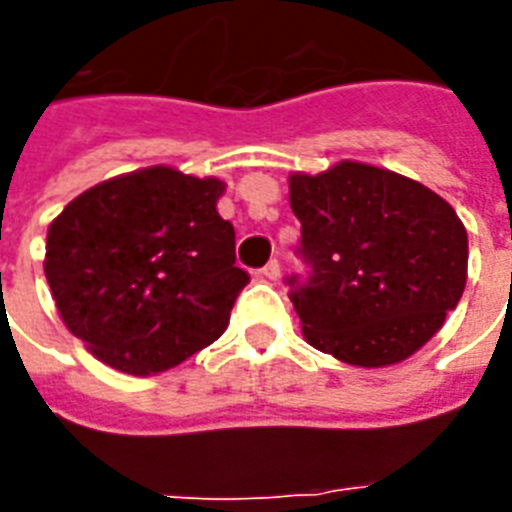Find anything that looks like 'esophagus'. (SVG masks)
<instances>
[{"label": "esophagus", "mask_w": 512, "mask_h": 512, "mask_svg": "<svg viewBox=\"0 0 512 512\" xmlns=\"http://www.w3.org/2000/svg\"><path fill=\"white\" fill-rule=\"evenodd\" d=\"M263 279H268V281H276L281 276V265H279V260H271V263L265 265L263 271Z\"/></svg>", "instance_id": "1"}]
</instances>
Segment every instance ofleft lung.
I'll use <instances>...</instances> for the list:
<instances>
[{
	"instance_id": "1",
	"label": "left lung",
	"mask_w": 512,
	"mask_h": 512,
	"mask_svg": "<svg viewBox=\"0 0 512 512\" xmlns=\"http://www.w3.org/2000/svg\"><path fill=\"white\" fill-rule=\"evenodd\" d=\"M303 225L289 300L313 348L345 364L390 366L420 350L468 281V231L438 193L372 164L289 175Z\"/></svg>"
}]
</instances>
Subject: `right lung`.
I'll return each instance as SVG.
<instances>
[{"label":"right lung","instance_id":"obj_1","mask_svg":"<svg viewBox=\"0 0 512 512\" xmlns=\"http://www.w3.org/2000/svg\"><path fill=\"white\" fill-rule=\"evenodd\" d=\"M223 191L217 177L159 164L98 183L52 220L44 276L92 356L146 377L223 335L249 284L217 215Z\"/></svg>","mask_w":512,"mask_h":512}]
</instances>
